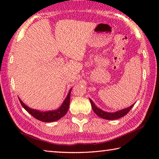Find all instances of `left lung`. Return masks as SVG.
<instances>
[{"label":"left lung","instance_id":"8db88e82","mask_svg":"<svg viewBox=\"0 0 159 159\" xmlns=\"http://www.w3.org/2000/svg\"><path fill=\"white\" fill-rule=\"evenodd\" d=\"M90 99L91 106H92V108L94 112H95L98 116L107 120H115V119H118V118H120L123 116H124L125 115L127 114L130 111V110L132 109V107L134 105V103L133 104H132L130 107H127V108L125 109H123L121 110H119V111H117L115 112H107V111H104L100 109H99L98 107L94 104V102L92 101V99Z\"/></svg>","mask_w":159,"mask_h":159}]
</instances>
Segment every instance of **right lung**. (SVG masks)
Segmentation results:
<instances>
[{
	"mask_svg": "<svg viewBox=\"0 0 159 159\" xmlns=\"http://www.w3.org/2000/svg\"><path fill=\"white\" fill-rule=\"evenodd\" d=\"M72 88L70 89L69 91L68 95H67L66 98L64 99L63 103L61 104L60 108H58L56 110H52V111H41L39 110L31 109L29 107L24 103V102L19 98L21 106L24 107L26 111H28L31 116L36 118V119L41 120L43 122H52L56 121L60 119L61 117H63L64 115L66 114L67 111H68L69 107V103H70V98H71V92Z\"/></svg>",
	"mask_w": 159,
	"mask_h": 159,
	"instance_id": "obj_1",
	"label": "right lung"
}]
</instances>
